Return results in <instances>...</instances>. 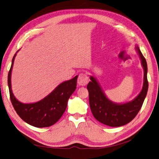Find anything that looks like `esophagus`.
<instances>
[{
    "label": "esophagus",
    "mask_w": 159,
    "mask_h": 159,
    "mask_svg": "<svg viewBox=\"0 0 159 159\" xmlns=\"http://www.w3.org/2000/svg\"><path fill=\"white\" fill-rule=\"evenodd\" d=\"M77 81L79 86H85L89 82V78L85 74L81 73L79 74Z\"/></svg>",
    "instance_id": "34e87169"
}]
</instances>
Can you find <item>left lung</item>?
Masks as SVG:
<instances>
[{
	"mask_svg": "<svg viewBox=\"0 0 159 159\" xmlns=\"http://www.w3.org/2000/svg\"><path fill=\"white\" fill-rule=\"evenodd\" d=\"M136 50L139 53L141 66L143 68V85L139 95L133 100L121 104L112 102L106 96L96 78L90 76L91 81L87 86L89 92L90 109L93 117L107 126L118 127L129 123L139 113L147 95V62L139 46H136Z\"/></svg>",
	"mask_w": 159,
	"mask_h": 159,
	"instance_id": "obj_1",
	"label": "left lung"
}]
</instances>
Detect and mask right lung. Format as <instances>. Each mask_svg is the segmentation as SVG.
Returning a JSON list of instances; mask_svg holds the SVG:
<instances>
[{"mask_svg": "<svg viewBox=\"0 0 159 159\" xmlns=\"http://www.w3.org/2000/svg\"><path fill=\"white\" fill-rule=\"evenodd\" d=\"M13 56L8 74V87L12 105L20 117L37 128L48 127L58 121L66 109L67 101L76 88L78 76L57 86L44 98L34 103H22L16 98L11 89V72L16 54Z\"/></svg>", "mask_w": 159, "mask_h": 159, "instance_id": "add662e5", "label": "right lung"}]
</instances>
